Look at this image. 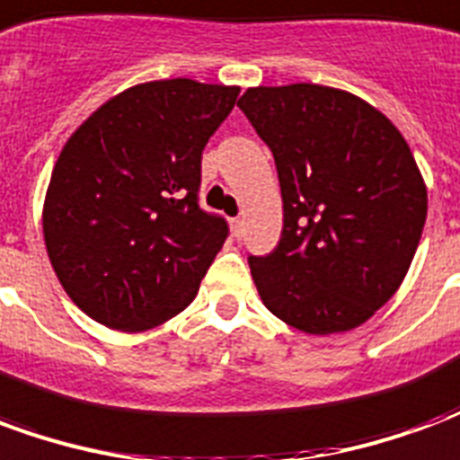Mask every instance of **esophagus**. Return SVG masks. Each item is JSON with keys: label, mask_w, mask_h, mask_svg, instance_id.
Segmentation results:
<instances>
[{"label": "esophagus", "mask_w": 460, "mask_h": 460, "mask_svg": "<svg viewBox=\"0 0 460 460\" xmlns=\"http://www.w3.org/2000/svg\"><path fill=\"white\" fill-rule=\"evenodd\" d=\"M229 224H231V231H234V236H241V226H243V219H241V217H234Z\"/></svg>", "instance_id": "1"}]
</instances>
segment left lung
I'll return each instance as SVG.
<instances>
[{
  "label": "left lung",
  "instance_id": "obj_1",
  "mask_svg": "<svg viewBox=\"0 0 460 460\" xmlns=\"http://www.w3.org/2000/svg\"><path fill=\"white\" fill-rule=\"evenodd\" d=\"M239 108L283 197L279 246L249 259L263 305L308 335L359 328L399 290L424 231L426 184L404 135L330 85H259Z\"/></svg>",
  "mask_w": 460,
  "mask_h": 460
}]
</instances>
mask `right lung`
Segmentation results:
<instances>
[{"mask_svg": "<svg viewBox=\"0 0 460 460\" xmlns=\"http://www.w3.org/2000/svg\"><path fill=\"white\" fill-rule=\"evenodd\" d=\"M239 91L191 78L137 84L66 140L46 190L44 241L88 318L142 332L194 300L229 234L197 204L201 150Z\"/></svg>", "mask_w": 460, "mask_h": 460, "instance_id": "obj_1", "label": "right lung"}]
</instances>
